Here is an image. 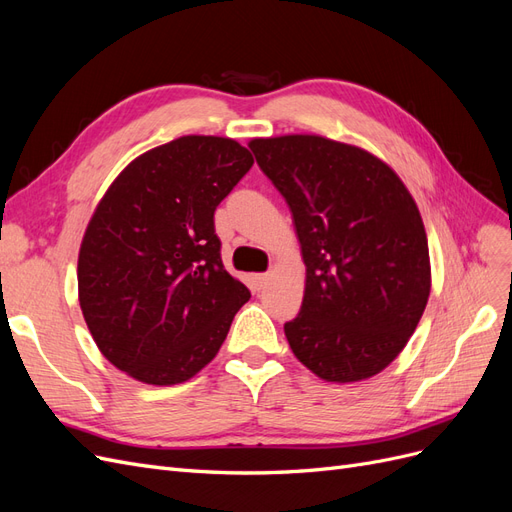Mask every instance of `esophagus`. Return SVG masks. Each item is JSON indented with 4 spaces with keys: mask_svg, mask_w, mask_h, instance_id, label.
<instances>
[{
    "mask_svg": "<svg viewBox=\"0 0 512 512\" xmlns=\"http://www.w3.org/2000/svg\"><path fill=\"white\" fill-rule=\"evenodd\" d=\"M269 280H271V273H258V275H254V284H256V288H258V290L267 288Z\"/></svg>",
    "mask_w": 512,
    "mask_h": 512,
    "instance_id": "1",
    "label": "esophagus"
}]
</instances>
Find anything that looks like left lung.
<instances>
[{"mask_svg":"<svg viewBox=\"0 0 512 512\" xmlns=\"http://www.w3.org/2000/svg\"><path fill=\"white\" fill-rule=\"evenodd\" d=\"M256 162L292 213L305 262L294 356L327 382L380 374L406 348L431 290L421 213L395 170L318 134L252 138Z\"/></svg>","mask_w":512,"mask_h":512,"instance_id":"left-lung-1","label":"left lung"}]
</instances>
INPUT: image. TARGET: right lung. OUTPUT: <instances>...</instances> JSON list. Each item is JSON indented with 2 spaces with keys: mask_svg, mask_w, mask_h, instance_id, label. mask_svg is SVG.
<instances>
[{
  "mask_svg": "<svg viewBox=\"0 0 512 512\" xmlns=\"http://www.w3.org/2000/svg\"><path fill=\"white\" fill-rule=\"evenodd\" d=\"M252 164L232 138L181 136L132 160L91 215L76 269L83 318L130 378L190 380L250 301L222 265L213 213Z\"/></svg>",
  "mask_w": 512,
  "mask_h": 512,
  "instance_id": "1",
  "label": "right lung"
}]
</instances>
